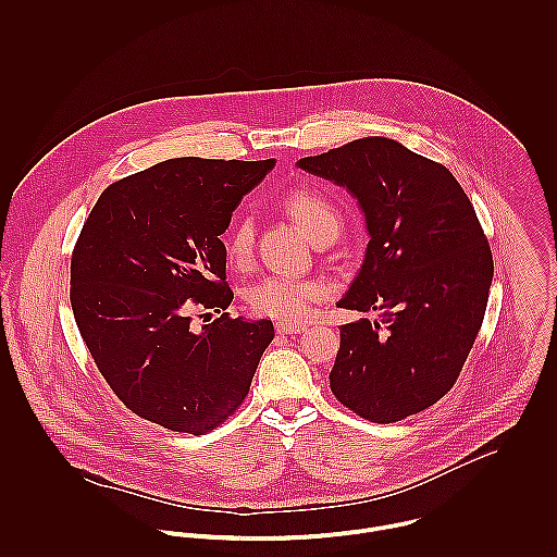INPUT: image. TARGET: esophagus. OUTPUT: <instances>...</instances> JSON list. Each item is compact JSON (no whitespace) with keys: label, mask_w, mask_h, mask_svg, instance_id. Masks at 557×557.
Here are the masks:
<instances>
[{"label":"esophagus","mask_w":557,"mask_h":557,"mask_svg":"<svg viewBox=\"0 0 557 557\" xmlns=\"http://www.w3.org/2000/svg\"><path fill=\"white\" fill-rule=\"evenodd\" d=\"M307 327L302 325V323H287V321H278L276 323V332L278 334H300V332H305Z\"/></svg>","instance_id":"esophagus-1"}]
</instances>
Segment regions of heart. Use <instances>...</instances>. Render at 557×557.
<instances>
[{
  "label": "heart",
  "mask_w": 557,
  "mask_h": 557,
  "mask_svg": "<svg viewBox=\"0 0 557 557\" xmlns=\"http://www.w3.org/2000/svg\"><path fill=\"white\" fill-rule=\"evenodd\" d=\"M285 212L309 234L315 244H327L338 238L343 216L338 208L311 188L292 190L285 201ZM255 250V225L250 219H238L225 236V257L234 268H244ZM325 287L319 281H300L287 276H268L248 294V307L268 318L281 321H300L307 318Z\"/></svg>",
  "instance_id": "b5f03b06"
}]
</instances>
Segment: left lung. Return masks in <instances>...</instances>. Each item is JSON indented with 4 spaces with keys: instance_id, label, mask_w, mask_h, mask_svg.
I'll use <instances>...</instances> for the list:
<instances>
[{
    "instance_id": "left-lung-1",
    "label": "left lung",
    "mask_w": 557,
    "mask_h": 557,
    "mask_svg": "<svg viewBox=\"0 0 557 557\" xmlns=\"http://www.w3.org/2000/svg\"><path fill=\"white\" fill-rule=\"evenodd\" d=\"M298 166L358 197L364 263L341 309L380 321L341 325L330 391L364 420L418 413L457 382L482 325L493 257L455 175L386 137L349 141Z\"/></svg>"
}]
</instances>
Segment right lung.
I'll return each instance as SVG.
<instances>
[{"label": "right lung", "mask_w": 557, "mask_h": 557, "mask_svg": "<svg viewBox=\"0 0 557 557\" xmlns=\"http://www.w3.org/2000/svg\"><path fill=\"white\" fill-rule=\"evenodd\" d=\"M272 164L164 160L107 186L83 223L71 259L75 321L113 395L139 418L203 435L248 395L274 325L230 318L219 236ZM195 310L220 318L197 331Z\"/></svg>", "instance_id": "right-lung-1"}]
</instances>
